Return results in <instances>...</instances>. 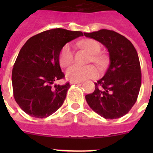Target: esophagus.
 Instances as JSON below:
<instances>
[{"instance_id": "obj_1", "label": "esophagus", "mask_w": 153, "mask_h": 153, "mask_svg": "<svg viewBox=\"0 0 153 153\" xmlns=\"http://www.w3.org/2000/svg\"><path fill=\"white\" fill-rule=\"evenodd\" d=\"M82 82L79 81H71V84H80Z\"/></svg>"}]
</instances>
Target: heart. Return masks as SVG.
I'll return each instance as SVG.
<instances>
[{"mask_svg": "<svg viewBox=\"0 0 153 153\" xmlns=\"http://www.w3.org/2000/svg\"><path fill=\"white\" fill-rule=\"evenodd\" d=\"M79 45L92 55L91 62L93 61L99 67H102L105 64V58L99 53L101 45L98 41L92 39H86L79 42ZM59 60L61 67H67L72 64V62H74V54L71 44H67L62 47L59 52ZM98 69L94 65H74L68 68L66 72V76L71 81H83L85 79L95 78L98 76Z\"/></svg>", "mask_w": 153, "mask_h": 153, "instance_id": "obj_1", "label": "heart"}]
</instances>
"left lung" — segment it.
I'll return each instance as SVG.
<instances>
[{
  "label": "left lung",
  "instance_id": "8db88e82",
  "mask_svg": "<svg viewBox=\"0 0 153 153\" xmlns=\"http://www.w3.org/2000/svg\"><path fill=\"white\" fill-rule=\"evenodd\" d=\"M84 36L100 42L109 55V67L94 83V91L86 95V102L104 118L121 117L132 109L140 91L141 71L137 52L127 38L112 30L84 32Z\"/></svg>",
  "mask_w": 153,
  "mask_h": 153
}]
</instances>
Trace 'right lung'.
Returning a JSON list of instances; mask_svg holds the SVG:
<instances>
[{
  "label": "right lung",
  "instance_id": "obj_1",
  "mask_svg": "<svg viewBox=\"0 0 153 153\" xmlns=\"http://www.w3.org/2000/svg\"><path fill=\"white\" fill-rule=\"evenodd\" d=\"M79 31L55 28L31 37L20 49L12 73L13 96L23 111L37 118L48 117L59 109L70 88L63 79L59 52L65 44L82 36Z\"/></svg>",
  "mask_w": 153,
  "mask_h": 153
}]
</instances>
